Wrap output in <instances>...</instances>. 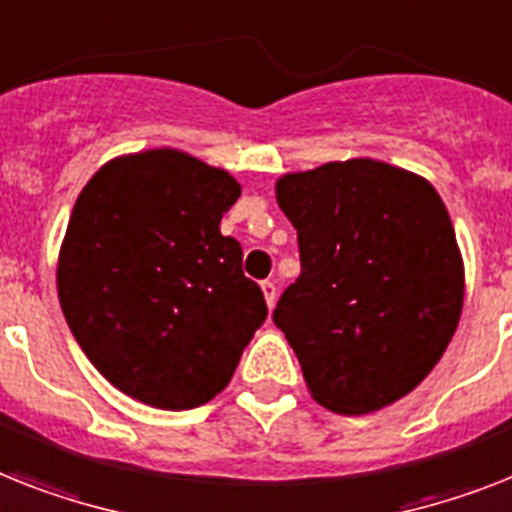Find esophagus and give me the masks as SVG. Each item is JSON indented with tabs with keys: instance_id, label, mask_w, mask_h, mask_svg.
Wrapping results in <instances>:
<instances>
[{
	"instance_id": "esophagus-1",
	"label": "esophagus",
	"mask_w": 512,
	"mask_h": 512,
	"mask_svg": "<svg viewBox=\"0 0 512 512\" xmlns=\"http://www.w3.org/2000/svg\"><path fill=\"white\" fill-rule=\"evenodd\" d=\"M261 293H264L266 306L272 308L274 301H277V285H274L272 280H264V282H261Z\"/></svg>"
}]
</instances>
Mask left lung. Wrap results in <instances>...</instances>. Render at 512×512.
Here are the masks:
<instances>
[{
    "label": "left lung",
    "instance_id": "1",
    "mask_svg": "<svg viewBox=\"0 0 512 512\" xmlns=\"http://www.w3.org/2000/svg\"><path fill=\"white\" fill-rule=\"evenodd\" d=\"M274 193L301 248L274 324L311 398L345 416L398 403L437 366L463 311L445 201L426 177L369 156L287 172Z\"/></svg>",
    "mask_w": 512,
    "mask_h": 512
}]
</instances>
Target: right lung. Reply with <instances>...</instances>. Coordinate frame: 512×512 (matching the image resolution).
I'll use <instances>...</instances> for the list:
<instances>
[{
  "mask_svg": "<svg viewBox=\"0 0 512 512\" xmlns=\"http://www.w3.org/2000/svg\"><path fill=\"white\" fill-rule=\"evenodd\" d=\"M238 196L230 172L170 146L114 156L80 190L59 246V306L101 377L138 403H209L264 324L240 243L219 232Z\"/></svg>",
  "mask_w": 512,
  "mask_h": 512,
  "instance_id": "add662e5",
  "label": "right lung"
}]
</instances>
